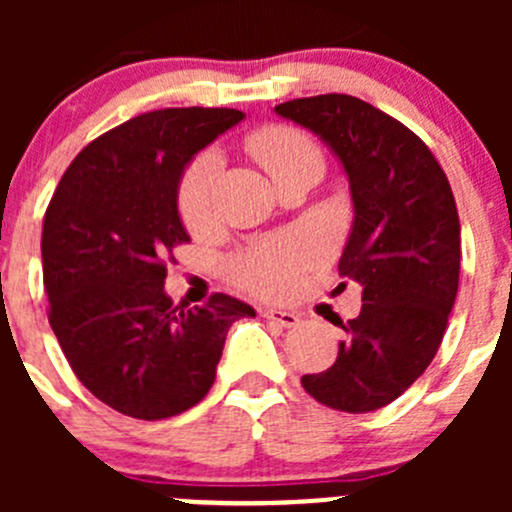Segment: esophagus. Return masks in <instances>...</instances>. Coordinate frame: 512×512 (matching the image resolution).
Segmentation results:
<instances>
[{"mask_svg": "<svg viewBox=\"0 0 512 512\" xmlns=\"http://www.w3.org/2000/svg\"><path fill=\"white\" fill-rule=\"evenodd\" d=\"M260 314H262V317H265V319H270V322L280 324V327H297V324H299V314L287 312V309L265 307V309H260Z\"/></svg>", "mask_w": 512, "mask_h": 512, "instance_id": "34e87169", "label": "esophagus"}]
</instances>
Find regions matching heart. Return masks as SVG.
<instances>
[{
  "mask_svg": "<svg viewBox=\"0 0 512 512\" xmlns=\"http://www.w3.org/2000/svg\"><path fill=\"white\" fill-rule=\"evenodd\" d=\"M247 151L262 163V168L280 180L289 170L302 163L322 165V151L307 133L292 126H262L252 131L245 141ZM220 175V156L215 151H203L183 170L175 193L178 213L190 230H200L213 218L215 183ZM314 250L304 237L282 235L270 237L255 247H247L227 262V272L240 287L257 294L275 297L292 285L299 267L312 260Z\"/></svg>",
  "mask_w": 512,
  "mask_h": 512,
  "instance_id": "obj_1",
  "label": "heart"
}]
</instances>
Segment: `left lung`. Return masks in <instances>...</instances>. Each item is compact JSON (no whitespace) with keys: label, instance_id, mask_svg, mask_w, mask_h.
<instances>
[{"label":"left lung","instance_id":"left-lung-1","mask_svg":"<svg viewBox=\"0 0 512 512\" xmlns=\"http://www.w3.org/2000/svg\"><path fill=\"white\" fill-rule=\"evenodd\" d=\"M275 111L342 160L354 225L339 275L364 289L359 317L339 322L337 361L302 386L329 409L369 414L399 399L443 342L461 272L453 190L426 143L361 98H294Z\"/></svg>","mask_w":512,"mask_h":512}]
</instances>
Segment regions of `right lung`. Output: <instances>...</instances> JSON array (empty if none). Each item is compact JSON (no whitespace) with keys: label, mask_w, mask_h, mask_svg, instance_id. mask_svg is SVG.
<instances>
[{"label":"right lung","mask_w":512,"mask_h":512,"mask_svg":"<svg viewBox=\"0 0 512 512\" xmlns=\"http://www.w3.org/2000/svg\"><path fill=\"white\" fill-rule=\"evenodd\" d=\"M235 108H160L111 128L61 175L41 230L49 324L81 384L118 414L158 421L205 399L227 329L250 304L213 294L185 309L165 294L190 158L240 123Z\"/></svg>","instance_id":"right-lung-1"}]
</instances>
